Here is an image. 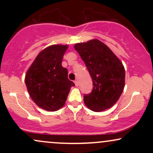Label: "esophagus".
Wrapping results in <instances>:
<instances>
[{
	"instance_id": "obj_1",
	"label": "esophagus",
	"mask_w": 153,
	"mask_h": 153,
	"mask_svg": "<svg viewBox=\"0 0 153 153\" xmlns=\"http://www.w3.org/2000/svg\"><path fill=\"white\" fill-rule=\"evenodd\" d=\"M75 85H76V86H78V85H79V82H78V80H75Z\"/></svg>"
}]
</instances>
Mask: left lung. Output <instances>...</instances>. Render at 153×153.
I'll use <instances>...</instances> for the list:
<instances>
[{"mask_svg": "<svg viewBox=\"0 0 153 153\" xmlns=\"http://www.w3.org/2000/svg\"><path fill=\"white\" fill-rule=\"evenodd\" d=\"M93 80V90L83 96L84 103L94 111L108 109L115 104L124 88L125 71L118 57L98 39L75 44Z\"/></svg>", "mask_w": 153, "mask_h": 153, "instance_id": "1", "label": "left lung"}]
</instances>
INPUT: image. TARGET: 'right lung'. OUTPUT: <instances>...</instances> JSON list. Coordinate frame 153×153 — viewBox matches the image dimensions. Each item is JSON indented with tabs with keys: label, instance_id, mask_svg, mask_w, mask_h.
Segmentation results:
<instances>
[{
	"label": "right lung",
	"instance_id": "right-lung-1",
	"mask_svg": "<svg viewBox=\"0 0 153 153\" xmlns=\"http://www.w3.org/2000/svg\"><path fill=\"white\" fill-rule=\"evenodd\" d=\"M67 45H52L42 51L28 70L25 82L31 99L39 107L55 111L65 105L75 83L62 66Z\"/></svg>",
	"mask_w": 153,
	"mask_h": 153
}]
</instances>
